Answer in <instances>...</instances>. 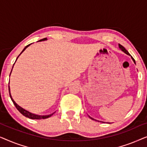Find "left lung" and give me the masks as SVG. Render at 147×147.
Segmentation results:
<instances>
[{"instance_id": "8db88e82", "label": "left lung", "mask_w": 147, "mask_h": 147, "mask_svg": "<svg viewBox=\"0 0 147 147\" xmlns=\"http://www.w3.org/2000/svg\"><path fill=\"white\" fill-rule=\"evenodd\" d=\"M118 46H119V47L120 48V49H121V50H122V51H124V53H126V54H127V55H130V53H128V52L127 51V50H126V49H125V48H124V47H123V46H122V45H120V44H118ZM131 57H132V60H133V61L134 62V63H135V60H134V58L133 57H132V56H131ZM90 118H91V119H92V120H94V118H91V117H90Z\"/></svg>"}]
</instances>
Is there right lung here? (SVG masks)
I'll return each mask as SVG.
<instances>
[{
  "mask_svg": "<svg viewBox=\"0 0 147 147\" xmlns=\"http://www.w3.org/2000/svg\"><path fill=\"white\" fill-rule=\"evenodd\" d=\"M45 40H47V38H44V39H43L39 40V41H45ZM30 45H31V44H29V45H28L26 46V47H25V48H24V49L23 50V51H22L21 53H23V52L25 50L26 48H27V47H29V46ZM9 95H10V97H11V100H12V101H13L14 105L15 106L16 108H17V109L18 110H19V111L20 112H21V113L22 114H23V116H25V117L29 118H31V119L40 120V119H45V118H49V117H50V116H51L52 115H53V114H50V115H47V116H39V115H37V114H33V113H31V112H28L27 110L23 109V108H21V106H19V105H18V104H17V103H16V102H15V101H14V100L13 99V98H12V96H11V93H10V88H9Z\"/></svg>",
  "mask_w": 147,
  "mask_h": 147,
  "instance_id": "obj_1",
  "label": "right lung"
}]
</instances>
